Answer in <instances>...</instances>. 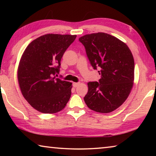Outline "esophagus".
Returning a JSON list of instances; mask_svg holds the SVG:
<instances>
[{
	"label": "esophagus",
	"mask_w": 156,
	"mask_h": 156,
	"mask_svg": "<svg viewBox=\"0 0 156 156\" xmlns=\"http://www.w3.org/2000/svg\"><path fill=\"white\" fill-rule=\"evenodd\" d=\"M80 84V83H73V87H77Z\"/></svg>",
	"instance_id": "esophagus-1"
}]
</instances>
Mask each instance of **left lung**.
<instances>
[{"label":"left lung","instance_id":"1","mask_svg":"<svg viewBox=\"0 0 156 156\" xmlns=\"http://www.w3.org/2000/svg\"><path fill=\"white\" fill-rule=\"evenodd\" d=\"M94 69H100L99 82L87 83L84 100L89 109L107 113L120 107L134 81V59L128 46L110 34L98 32L79 38Z\"/></svg>","mask_w":156,"mask_h":156}]
</instances>
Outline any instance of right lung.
I'll use <instances>...</instances> for the list:
<instances>
[{
  "instance_id": "obj_1",
  "label": "right lung",
  "mask_w": 156,
  "mask_h": 156,
  "mask_svg": "<svg viewBox=\"0 0 156 156\" xmlns=\"http://www.w3.org/2000/svg\"><path fill=\"white\" fill-rule=\"evenodd\" d=\"M76 35L48 34L26 47L18 65L17 76L23 97L43 113L62 110L72 94V83L56 78L60 60Z\"/></svg>"
}]
</instances>
